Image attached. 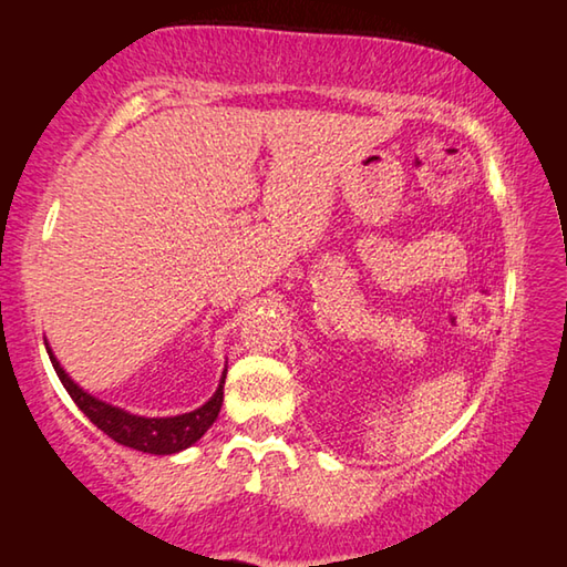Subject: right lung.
<instances>
[{
  "label": "right lung",
  "instance_id": "obj_1",
  "mask_svg": "<svg viewBox=\"0 0 567 567\" xmlns=\"http://www.w3.org/2000/svg\"><path fill=\"white\" fill-rule=\"evenodd\" d=\"M48 357L53 361V369L58 379H61L65 392L71 394V400L79 404V410L86 415L94 425L106 433L112 441L120 445L134 447V451L142 453H155V455H171V453H181L185 447H190L193 443H198L203 433L214 425L218 412H221L224 404V379L226 371L221 377V384H218L216 394L203 404V408L185 412V415H175V417H140L132 415V412H124L120 408H112V404L96 400L89 392H83L79 384L73 382L71 377L65 374L63 367L58 364V359L50 351V346L45 343Z\"/></svg>",
  "mask_w": 567,
  "mask_h": 567
}]
</instances>
